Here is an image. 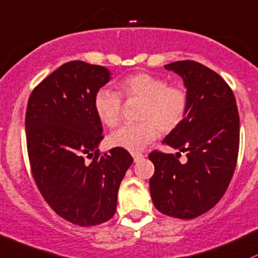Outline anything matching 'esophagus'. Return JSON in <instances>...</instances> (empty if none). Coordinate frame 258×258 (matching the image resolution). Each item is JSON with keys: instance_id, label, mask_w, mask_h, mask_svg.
I'll list each match as a JSON object with an SVG mask.
<instances>
[{"instance_id": "obj_1", "label": "esophagus", "mask_w": 258, "mask_h": 258, "mask_svg": "<svg viewBox=\"0 0 258 258\" xmlns=\"http://www.w3.org/2000/svg\"><path fill=\"white\" fill-rule=\"evenodd\" d=\"M132 156H133V159H134V161L138 162L139 160L143 159L144 155L141 154V152H132Z\"/></svg>"}]
</instances>
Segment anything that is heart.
I'll return each instance as SVG.
<instances>
[{
	"mask_svg": "<svg viewBox=\"0 0 258 258\" xmlns=\"http://www.w3.org/2000/svg\"><path fill=\"white\" fill-rule=\"evenodd\" d=\"M126 98L144 101L138 123L124 124L113 132L108 143L113 148L140 151L162 133H171L183 123L189 106L187 92L181 86L167 85L165 79L148 73H137L120 81ZM93 107L99 120L109 128L119 123L123 99L120 93L102 87L93 97Z\"/></svg>",
	"mask_w": 258,
	"mask_h": 258,
	"instance_id": "1",
	"label": "heart"
}]
</instances>
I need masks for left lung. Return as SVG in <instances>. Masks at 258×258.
Returning a JSON list of instances; mask_svg holds the SVG:
<instances>
[{"label": "left lung", "instance_id": "8db88e82", "mask_svg": "<svg viewBox=\"0 0 258 258\" xmlns=\"http://www.w3.org/2000/svg\"><path fill=\"white\" fill-rule=\"evenodd\" d=\"M165 69L182 77L189 106L183 123L162 143L185 152L187 162L152 151L150 193L162 214L193 219L212 209L229 187L239 154V112L231 88L207 66L184 60Z\"/></svg>", "mask_w": 258, "mask_h": 258}]
</instances>
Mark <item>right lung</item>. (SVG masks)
Returning <instances> with one entry per match:
<instances>
[{
	"instance_id": "obj_1",
	"label": "right lung",
	"mask_w": 258,
	"mask_h": 258,
	"mask_svg": "<svg viewBox=\"0 0 258 258\" xmlns=\"http://www.w3.org/2000/svg\"><path fill=\"white\" fill-rule=\"evenodd\" d=\"M110 80L104 66L70 61L33 90L26 113L33 177L46 203L75 225L109 220L133 157L114 148L99 155L103 128L93 97ZM93 159L86 163L84 157Z\"/></svg>"
}]
</instances>
